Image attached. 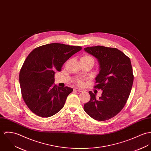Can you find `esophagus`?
Wrapping results in <instances>:
<instances>
[{"label":"esophagus","instance_id":"esophagus-1","mask_svg":"<svg viewBox=\"0 0 151 151\" xmlns=\"http://www.w3.org/2000/svg\"><path fill=\"white\" fill-rule=\"evenodd\" d=\"M75 91H78V92H83V90H82V89H81V88H75L74 89Z\"/></svg>","mask_w":151,"mask_h":151}]
</instances>
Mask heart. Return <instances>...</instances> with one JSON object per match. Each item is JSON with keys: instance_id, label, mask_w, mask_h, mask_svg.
<instances>
[{"instance_id": "b5f03b06", "label": "heart", "mask_w": 151, "mask_h": 151, "mask_svg": "<svg viewBox=\"0 0 151 151\" xmlns=\"http://www.w3.org/2000/svg\"><path fill=\"white\" fill-rule=\"evenodd\" d=\"M81 60H83V61H92L94 62V60L93 59L92 57H91L89 55H83ZM84 81H85V79H83V78H78L76 80V83L78 85V86H82L84 84Z\"/></svg>"}]
</instances>
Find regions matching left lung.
Masks as SVG:
<instances>
[{"label": "left lung", "instance_id": "left-lung-1", "mask_svg": "<svg viewBox=\"0 0 151 151\" xmlns=\"http://www.w3.org/2000/svg\"><path fill=\"white\" fill-rule=\"evenodd\" d=\"M84 50L99 61L100 72L94 87L102 90L99 99L88 92L91 98L84 110L96 120L110 119L122 111L130 96L134 81L130 59L116 48L97 46Z\"/></svg>", "mask_w": 151, "mask_h": 151}]
</instances>
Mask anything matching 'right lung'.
<instances>
[{"label":"right lung","instance_id":"1","mask_svg":"<svg viewBox=\"0 0 151 151\" xmlns=\"http://www.w3.org/2000/svg\"><path fill=\"white\" fill-rule=\"evenodd\" d=\"M82 49L54 43L36 47L28 55L21 68L19 81L23 100L35 114L50 117L63 108L73 89L56 86L55 72H60L68 60Z\"/></svg>","mask_w":151,"mask_h":151}]
</instances>
